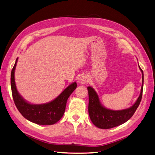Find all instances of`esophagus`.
Instances as JSON below:
<instances>
[{
	"label": "esophagus",
	"mask_w": 155,
	"mask_h": 155,
	"mask_svg": "<svg viewBox=\"0 0 155 155\" xmlns=\"http://www.w3.org/2000/svg\"><path fill=\"white\" fill-rule=\"evenodd\" d=\"M88 81V76L86 75H83L79 78V83L80 84H86Z\"/></svg>",
	"instance_id": "obj_1"
}]
</instances>
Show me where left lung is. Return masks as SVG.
I'll list each match as a JSON object with an SVG mask.
<instances>
[{
  "instance_id": "obj_1",
  "label": "left lung",
  "mask_w": 155,
  "mask_h": 155,
  "mask_svg": "<svg viewBox=\"0 0 155 155\" xmlns=\"http://www.w3.org/2000/svg\"><path fill=\"white\" fill-rule=\"evenodd\" d=\"M142 74V85L140 96L133 105L128 109L114 110L102 105L97 92L91 87H88V114L94 125L100 129H111L126 122L133 116L139 106L142 97L143 85V73Z\"/></svg>"
}]
</instances>
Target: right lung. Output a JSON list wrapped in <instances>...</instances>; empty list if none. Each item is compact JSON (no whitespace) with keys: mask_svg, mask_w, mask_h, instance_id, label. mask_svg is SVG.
<instances>
[{"mask_svg":"<svg viewBox=\"0 0 155 155\" xmlns=\"http://www.w3.org/2000/svg\"><path fill=\"white\" fill-rule=\"evenodd\" d=\"M18 58H17L11 73V87L14 103L20 113L31 122L42 125H53L62 118L68 98L77 87L76 82L67 87L52 101L43 104H31L23 98L16 87L15 70Z\"/></svg>","mask_w":155,"mask_h":155,"instance_id":"obj_1","label":"right lung"}]
</instances>
